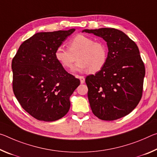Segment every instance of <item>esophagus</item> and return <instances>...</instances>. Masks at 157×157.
I'll return each instance as SVG.
<instances>
[{"mask_svg":"<svg viewBox=\"0 0 157 157\" xmlns=\"http://www.w3.org/2000/svg\"><path fill=\"white\" fill-rule=\"evenodd\" d=\"M78 78L80 79L81 83H84V82H85V78H84V76H78Z\"/></svg>","mask_w":157,"mask_h":157,"instance_id":"obj_1","label":"esophagus"}]
</instances>
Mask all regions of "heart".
Wrapping results in <instances>:
<instances>
[{
	"label": "heart",
	"mask_w": 157,
	"mask_h": 157,
	"mask_svg": "<svg viewBox=\"0 0 157 157\" xmlns=\"http://www.w3.org/2000/svg\"><path fill=\"white\" fill-rule=\"evenodd\" d=\"M69 49L59 47L55 51V57L64 67L70 69L76 59H78L74 70L88 69L90 73H96L106 65L108 49L105 44L88 36L78 35L67 44Z\"/></svg>",
	"instance_id": "1"
}]
</instances>
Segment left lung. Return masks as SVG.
Returning <instances> with one entry per match:
<instances>
[{"instance_id": "1", "label": "left lung", "mask_w": 157, "mask_h": 157, "mask_svg": "<svg viewBox=\"0 0 157 157\" xmlns=\"http://www.w3.org/2000/svg\"><path fill=\"white\" fill-rule=\"evenodd\" d=\"M83 32L103 38L109 48L106 65L86 78L92 111L102 120L124 117L136 107L143 94L145 69L136 44L115 28Z\"/></svg>"}]
</instances>
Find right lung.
<instances>
[{"label":"right lung","instance_id":"obj_1","mask_svg":"<svg viewBox=\"0 0 157 157\" xmlns=\"http://www.w3.org/2000/svg\"><path fill=\"white\" fill-rule=\"evenodd\" d=\"M75 29L37 33L24 41L12 59V88L17 99L35 119L53 122L67 113L69 97L80 80L67 72L55 51Z\"/></svg>","mask_w":157,"mask_h":157}]
</instances>
